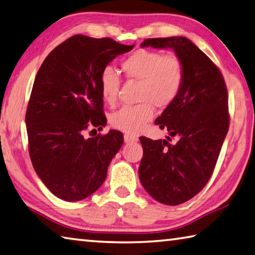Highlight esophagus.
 I'll return each instance as SVG.
<instances>
[{
    "mask_svg": "<svg viewBox=\"0 0 255 255\" xmlns=\"http://www.w3.org/2000/svg\"><path fill=\"white\" fill-rule=\"evenodd\" d=\"M124 140L126 143H131V142H136L138 141V137L133 136V135H129V133H126V135L124 136Z\"/></svg>",
    "mask_w": 255,
    "mask_h": 255,
    "instance_id": "obj_1",
    "label": "esophagus"
}]
</instances>
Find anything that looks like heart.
<instances>
[{"label": "heart", "mask_w": 255, "mask_h": 255, "mask_svg": "<svg viewBox=\"0 0 255 255\" xmlns=\"http://www.w3.org/2000/svg\"><path fill=\"white\" fill-rule=\"evenodd\" d=\"M128 79L140 82L137 106L123 107L110 117L113 127L129 133L142 131L155 115V107L167 108L177 98L184 82V64L176 54L140 49L122 63ZM101 96L108 104L117 100L120 86L118 72L112 67L103 69L99 76Z\"/></svg>", "instance_id": "1"}]
</instances>
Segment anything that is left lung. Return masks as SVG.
Returning <instances> with one entry per match:
<instances>
[{
  "label": "left lung",
  "instance_id": "obj_1",
  "mask_svg": "<svg viewBox=\"0 0 255 255\" xmlns=\"http://www.w3.org/2000/svg\"><path fill=\"white\" fill-rule=\"evenodd\" d=\"M140 47L172 49L184 64L177 98L155 122L178 141L139 138L143 155L138 169L154 200L178 205L200 193L214 170L229 130L228 90L219 68L187 38L146 39Z\"/></svg>",
  "mask_w": 255,
  "mask_h": 255
}]
</instances>
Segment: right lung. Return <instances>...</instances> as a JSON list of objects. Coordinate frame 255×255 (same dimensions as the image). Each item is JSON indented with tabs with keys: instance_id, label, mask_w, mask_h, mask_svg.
Wrapping results in <instances>:
<instances>
[{
	"instance_id": "right-lung-1",
	"label": "right lung",
	"mask_w": 255,
	"mask_h": 255,
	"mask_svg": "<svg viewBox=\"0 0 255 255\" xmlns=\"http://www.w3.org/2000/svg\"><path fill=\"white\" fill-rule=\"evenodd\" d=\"M132 48L77 34L51 51L36 73L25 114L30 158L49 191L63 201L94 194L123 146L118 130L88 139L83 132L107 124L100 72Z\"/></svg>"
}]
</instances>
